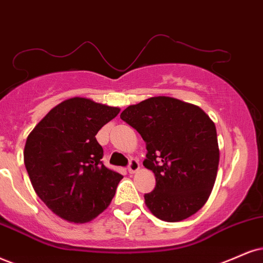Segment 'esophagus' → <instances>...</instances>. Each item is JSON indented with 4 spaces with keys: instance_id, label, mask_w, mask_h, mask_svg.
<instances>
[{
    "instance_id": "obj_1",
    "label": "esophagus",
    "mask_w": 263,
    "mask_h": 263,
    "mask_svg": "<svg viewBox=\"0 0 263 263\" xmlns=\"http://www.w3.org/2000/svg\"><path fill=\"white\" fill-rule=\"evenodd\" d=\"M139 170H140V163H139V161L138 160H130V162H129V167H128L129 173L134 174V173H137Z\"/></svg>"
}]
</instances>
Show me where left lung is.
I'll list each match as a JSON object with an SVG mask.
<instances>
[{"mask_svg": "<svg viewBox=\"0 0 263 263\" xmlns=\"http://www.w3.org/2000/svg\"><path fill=\"white\" fill-rule=\"evenodd\" d=\"M123 121L146 144L144 166L156 186L145 194L154 216L179 222L206 203L219 163L216 125L199 106L170 96H155L126 107Z\"/></svg>", "mask_w": 263, "mask_h": 263, "instance_id": "1", "label": "left lung"}]
</instances>
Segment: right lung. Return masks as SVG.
<instances>
[{"label":"right lung","instance_id":"right-lung-1","mask_svg":"<svg viewBox=\"0 0 263 263\" xmlns=\"http://www.w3.org/2000/svg\"><path fill=\"white\" fill-rule=\"evenodd\" d=\"M121 108L72 97L54 106L28 135L24 164L31 185L54 215L86 223L113 199L122 174L102 163L96 134Z\"/></svg>","mask_w":263,"mask_h":263}]
</instances>
